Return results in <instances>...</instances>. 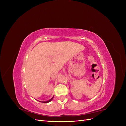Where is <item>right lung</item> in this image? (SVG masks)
Returning a JSON list of instances; mask_svg holds the SVG:
<instances>
[{"label":"right lung","mask_w":126,"mask_h":126,"mask_svg":"<svg viewBox=\"0 0 126 126\" xmlns=\"http://www.w3.org/2000/svg\"><path fill=\"white\" fill-rule=\"evenodd\" d=\"M54 98V96H53L50 100H48V101H41V102H43V103H48V102H50L52 100V99Z\"/></svg>","instance_id":"add662e5"}]
</instances>
